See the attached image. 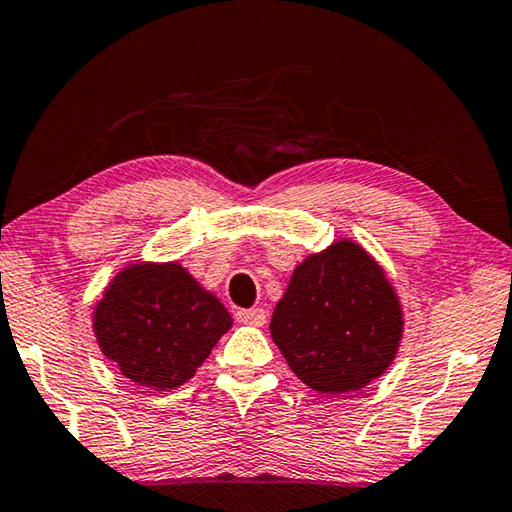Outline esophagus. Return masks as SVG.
<instances>
[{"instance_id": "34e87169", "label": "esophagus", "mask_w": 512, "mask_h": 512, "mask_svg": "<svg viewBox=\"0 0 512 512\" xmlns=\"http://www.w3.org/2000/svg\"><path fill=\"white\" fill-rule=\"evenodd\" d=\"M237 319L241 323H246V326H264L266 323V312L262 307H248V310H239L237 312Z\"/></svg>"}]
</instances>
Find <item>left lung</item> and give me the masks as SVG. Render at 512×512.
Segmentation results:
<instances>
[{
	"label": "left lung",
	"instance_id": "left-lung-1",
	"mask_svg": "<svg viewBox=\"0 0 512 512\" xmlns=\"http://www.w3.org/2000/svg\"><path fill=\"white\" fill-rule=\"evenodd\" d=\"M403 323L401 298L383 266L344 237L296 266L273 310L271 337L307 387L342 396L389 369Z\"/></svg>",
	"mask_w": 512,
	"mask_h": 512
}]
</instances>
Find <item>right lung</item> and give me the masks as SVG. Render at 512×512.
<instances>
[{
	"label": "right lung",
	"mask_w": 512,
	"mask_h": 512,
	"mask_svg": "<svg viewBox=\"0 0 512 512\" xmlns=\"http://www.w3.org/2000/svg\"><path fill=\"white\" fill-rule=\"evenodd\" d=\"M232 316L180 262L125 264L93 310L102 355L136 385L168 392L196 376Z\"/></svg>",
	"instance_id": "1"
}]
</instances>
